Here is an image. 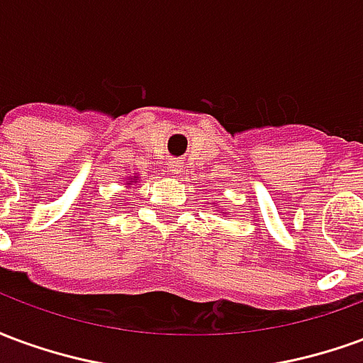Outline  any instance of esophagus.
Segmentation results:
<instances>
[{"mask_svg":"<svg viewBox=\"0 0 363 363\" xmlns=\"http://www.w3.org/2000/svg\"><path fill=\"white\" fill-rule=\"evenodd\" d=\"M181 163H179V161H171V167H169V169H171V171H173V173H179V171H181Z\"/></svg>","mask_w":363,"mask_h":363,"instance_id":"obj_1","label":"esophagus"}]
</instances>
